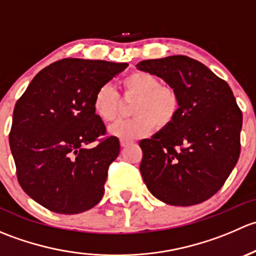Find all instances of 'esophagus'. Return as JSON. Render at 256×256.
<instances>
[{
    "label": "esophagus",
    "instance_id": "1",
    "mask_svg": "<svg viewBox=\"0 0 256 256\" xmlns=\"http://www.w3.org/2000/svg\"><path fill=\"white\" fill-rule=\"evenodd\" d=\"M131 142H132V141H130V140H120V144H121V147L128 146V144H130Z\"/></svg>",
    "mask_w": 256,
    "mask_h": 256
}]
</instances>
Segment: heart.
Wrapping results in <instances>:
<instances>
[{"label":"heart","instance_id":"b5f03b06","mask_svg":"<svg viewBox=\"0 0 256 256\" xmlns=\"http://www.w3.org/2000/svg\"><path fill=\"white\" fill-rule=\"evenodd\" d=\"M124 96L136 98L131 114L135 118L118 120L110 126L109 132L121 140L144 138L154 130L166 128L176 118L180 100L174 89L164 86L161 80L147 72H134L122 80ZM92 108L98 118L112 122L120 112L121 102L112 84H104L96 90Z\"/></svg>","mask_w":256,"mask_h":256}]
</instances>
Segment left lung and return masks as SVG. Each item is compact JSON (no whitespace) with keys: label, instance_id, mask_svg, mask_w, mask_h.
Wrapping results in <instances>:
<instances>
[{"label":"left lung","instance_id":"obj_1","mask_svg":"<svg viewBox=\"0 0 256 256\" xmlns=\"http://www.w3.org/2000/svg\"><path fill=\"white\" fill-rule=\"evenodd\" d=\"M176 92L174 122L140 141V172L152 196L170 206L198 204L216 194L236 167L242 115L230 86L186 56L136 66Z\"/></svg>","mask_w":256,"mask_h":256}]
</instances>
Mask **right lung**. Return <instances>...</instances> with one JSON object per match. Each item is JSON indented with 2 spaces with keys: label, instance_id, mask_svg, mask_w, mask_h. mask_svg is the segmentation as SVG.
<instances>
[{
  "label": "right lung",
  "instance_id": "1",
  "mask_svg": "<svg viewBox=\"0 0 256 256\" xmlns=\"http://www.w3.org/2000/svg\"><path fill=\"white\" fill-rule=\"evenodd\" d=\"M128 63L66 58L46 66L14 110L10 147L22 190L44 208L78 214L104 196L118 138L90 144L105 134L92 99Z\"/></svg>",
  "mask_w": 256,
  "mask_h": 256
}]
</instances>
